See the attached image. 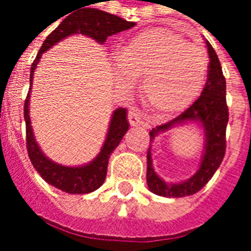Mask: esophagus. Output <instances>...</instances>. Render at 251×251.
<instances>
[{
    "label": "esophagus",
    "instance_id": "obj_1",
    "mask_svg": "<svg viewBox=\"0 0 251 251\" xmlns=\"http://www.w3.org/2000/svg\"><path fill=\"white\" fill-rule=\"evenodd\" d=\"M128 123L132 126V127H137V126H142V127H146L148 123H146V119L142 116V113L135 109V107H131L128 112Z\"/></svg>",
    "mask_w": 251,
    "mask_h": 251
}]
</instances>
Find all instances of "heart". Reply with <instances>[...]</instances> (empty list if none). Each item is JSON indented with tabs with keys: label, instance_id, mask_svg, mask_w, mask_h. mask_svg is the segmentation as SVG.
Wrapping results in <instances>:
<instances>
[{
	"label": "heart",
	"instance_id": "1",
	"mask_svg": "<svg viewBox=\"0 0 251 251\" xmlns=\"http://www.w3.org/2000/svg\"><path fill=\"white\" fill-rule=\"evenodd\" d=\"M206 51L167 28L135 34L116 58V80L131 87L142 78V98L161 114L181 112L200 95L207 80Z\"/></svg>",
	"mask_w": 251,
	"mask_h": 251
}]
</instances>
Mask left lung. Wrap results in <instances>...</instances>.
I'll list each match as a JSON object with an SVG mask.
<instances>
[{
    "mask_svg": "<svg viewBox=\"0 0 251 251\" xmlns=\"http://www.w3.org/2000/svg\"><path fill=\"white\" fill-rule=\"evenodd\" d=\"M207 45L208 58V73L207 82L201 91V95L193 102L185 112L178 117L173 119L171 122L157 126L149 132L151 142L159 134L176 128L178 126H184L189 123H196L203 128L204 132V151L200 160L199 170L191 178L185 179L178 184H169L163 181L156 174L153 169L152 161V146L148 149V167H146V182L149 191L154 195L164 196V198H184L191 196L193 193L199 192L200 189L207 184L214 176L217 169L220 167L225 154V132L228 124V106H226V82L223 75L221 63L218 60L214 48L211 44L206 41Z\"/></svg>",
    "mask_w": 251,
    "mask_h": 251,
    "instance_id": "1",
    "label": "left lung"
}]
</instances>
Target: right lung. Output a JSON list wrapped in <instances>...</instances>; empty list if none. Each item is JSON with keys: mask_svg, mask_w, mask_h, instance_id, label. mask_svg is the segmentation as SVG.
<instances>
[{"mask_svg": "<svg viewBox=\"0 0 251 251\" xmlns=\"http://www.w3.org/2000/svg\"><path fill=\"white\" fill-rule=\"evenodd\" d=\"M134 22H127L116 15L107 12L99 11L95 8H84L81 11L73 12L69 15L63 22H60L58 27L47 37V40L41 45L34 63L30 70V88H28L27 98L25 100V122H26V145H27L28 157L31 164L34 166L37 173L52 186L60 191L73 195H82L97 191L100 185L105 182L106 173H107V163L113 151L122 142L123 137L128 131V120H127V109L119 107L112 114L109 129L106 134L103 146L98 153V156L90 161L88 164L69 167L55 163L50 157H47L40 149L34 138V132L31 128V120L28 114L30 107V92L31 84L34 78V70L44 52H47L59 41L65 40L72 34H84L94 38L97 43L103 44L107 37L120 33L124 30L134 27Z\"/></svg>", "mask_w": 251, "mask_h": 251, "instance_id": "add662e5", "label": "right lung"}]
</instances>
